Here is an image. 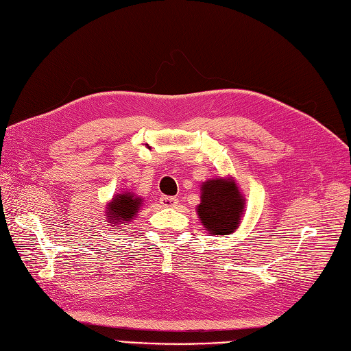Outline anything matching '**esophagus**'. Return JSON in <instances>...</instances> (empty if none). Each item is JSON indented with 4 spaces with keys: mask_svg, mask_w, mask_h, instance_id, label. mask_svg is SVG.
<instances>
[{
    "mask_svg": "<svg viewBox=\"0 0 351 351\" xmlns=\"http://www.w3.org/2000/svg\"><path fill=\"white\" fill-rule=\"evenodd\" d=\"M159 202H160V204H162L163 207H176V206L178 204V198H176V197H167V195H162Z\"/></svg>",
    "mask_w": 351,
    "mask_h": 351,
    "instance_id": "34e87169",
    "label": "esophagus"
}]
</instances>
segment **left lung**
Listing matches in <instances>:
<instances>
[{"mask_svg":"<svg viewBox=\"0 0 351 351\" xmlns=\"http://www.w3.org/2000/svg\"><path fill=\"white\" fill-rule=\"evenodd\" d=\"M197 213L210 234H232L241 224L245 199L232 178H212L202 184Z\"/></svg>","mask_w":351,"mask_h":351,"instance_id":"1","label":"left lung"}]
</instances>
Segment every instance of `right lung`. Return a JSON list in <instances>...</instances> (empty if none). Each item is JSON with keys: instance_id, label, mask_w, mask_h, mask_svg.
Returning <instances> with one entry per match:
<instances>
[{"instance_id": "add662e5", "label": "right lung", "mask_w": 351, "mask_h": 351, "mask_svg": "<svg viewBox=\"0 0 351 351\" xmlns=\"http://www.w3.org/2000/svg\"><path fill=\"white\" fill-rule=\"evenodd\" d=\"M142 206V198L132 194V192H123L115 195L112 202L107 203L106 217L112 224H128L138 215Z\"/></svg>"}]
</instances>
